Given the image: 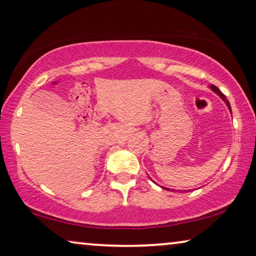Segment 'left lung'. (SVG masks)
I'll list each match as a JSON object with an SVG mask.
<instances>
[{
  "label": "left lung",
  "mask_w": 256,
  "mask_h": 256,
  "mask_svg": "<svg viewBox=\"0 0 256 256\" xmlns=\"http://www.w3.org/2000/svg\"><path fill=\"white\" fill-rule=\"evenodd\" d=\"M210 88H212V90H214V92L216 93V94H218V96H221V99L223 100V102H226V105H227V106H228L229 111H230V112H232V108H230V104H229V102H228V100H227V99H226V96L222 94V93H221V90H220L218 88V87H216V86H214V85H210ZM162 188H163V186H162ZM163 189H168V188H163ZM168 190H169V189H168ZM186 192H188V190H186Z\"/></svg>",
  "instance_id": "1"
}]
</instances>
